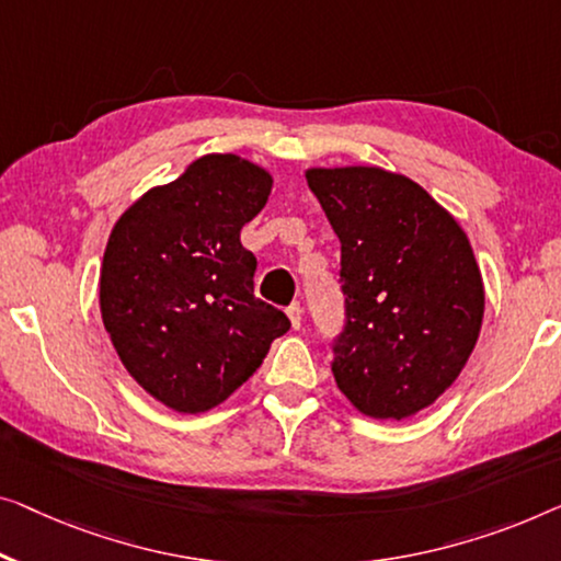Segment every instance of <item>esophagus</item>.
<instances>
[{
	"label": "esophagus",
	"mask_w": 561,
	"mask_h": 561,
	"mask_svg": "<svg viewBox=\"0 0 561 561\" xmlns=\"http://www.w3.org/2000/svg\"><path fill=\"white\" fill-rule=\"evenodd\" d=\"M287 314H289V320H291V328H295V330L302 328V307H299V302H291L287 307Z\"/></svg>",
	"instance_id": "34e87169"
}]
</instances>
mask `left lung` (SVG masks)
Wrapping results in <instances>:
<instances>
[{"label":"left lung","instance_id":"1","mask_svg":"<svg viewBox=\"0 0 561 561\" xmlns=\"http://www.w3.org/2000/svg\"><path fill=\"white\" fill-rule=\"evenodd\" d=\"M307 183L340 239L334 382L370 417L423 411L481 332L483 282L463 229L405 175L353 165L312 169Z\"/></svg>","mask_w":561,"mask_h":561}]
</instances>
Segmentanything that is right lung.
<instances>
[{"label": "right lung", "instance_id": "right-lung-1", "mask_svg": "<svg viewBox=\"0 0 561 561\" xmlns=\"http://www.w3.org/2000/svg\"><path fill=\"white\" fill-rule=\"evenodd\" d=\"M270 191L272 175L244 158L204 156L140 196L107 239L103 324L125 370L173 411L224 403L289 330L254 297L256 256L239 239Z\"/></svg>", "mask_w": 561, "mask_h": 561}]
</instances>
